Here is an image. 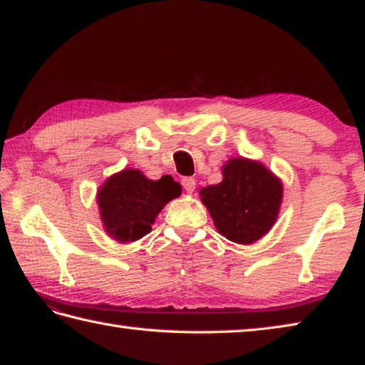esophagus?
Here are the masks:
<instances>
[{"mask_svg":"<svg viewBox=\"0 0 365 365\" xmlns=\"http://www.w3.org/2000/svg\"><path fill=\"white\" fill-rule=\"evenodd\" d=\"M182 185H183V188H185V191H187V193H193L195 188H196V180H195V178H191V177H185V178H182Z\"/></svg>","mask_w":365,"mask_h":365,"instance_id":"1","label":"esophagus"}]
</instances>
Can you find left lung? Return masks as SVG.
Returning <instances> with one entry per match:
<instances>
[{
  "label": "left lung",
  "mask_w": 365,
  "mask_h": 365,
  "mask_svg": "<svg viewBox=\"0 0 365 365\" xmlns=\"http://www.w3.org/2000/svg\"><path fill=\"white\" fill-rule=\"evenodd\" d=\"M224 180L201 188L214 225L238 245H251L267 233L279 217L283 185L257 160L233 158L222 168Z\"/></svg>",
  "instance_id": "8db88e82"
}]
</instances>
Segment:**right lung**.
Returning <instances> with one entry per match:
<instances>
[{
    "label": "right lung",
    "mask_w": 365,
    "mask_h": 365,
    "mask_svg": "<svg viewBox=\"0 0 365 365\" xmlns=\"http://www.w3.org/2000/svg\"><path fill=\"white\" fill-rule=\"evenodd\" d=\"M180 195L182 185L170 175L150 180L138 169H123L103 183L96 201L109 237L130 243L150 233L156 215Z\"/></svg>",
    "instance_id": "right-lung-1"
}]
</instances>
